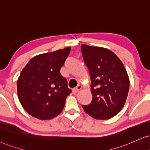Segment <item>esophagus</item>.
Returning a JSON list of instances; mask_svg holds the SVG:
<instances>
[{"mask_svg":"<svg viewBox=\"0 0 150 150\" xmlns=\"http://www.w3.org/2000/svg\"><path fill=\"white\" fill-rule=\"evenodd\" d=\"M80 89H81V85H77V86H76V87H75V88H74L73 89V93H77L79 91V90H80Z\"/></svg>","mask_w":150,"mask_h":150,"instance_id":"esophagus-1","label":"esophagus"}]
</instances>
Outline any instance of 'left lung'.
<instances>
[{"label":"left lung","mask_w":150,"mask_h":150,"mask_svg":"<svg viewBox=\"0 0 150 150\" xmlns=\"http://www.w3.org/2000/svg\"><path fill=\"white\" fill-rule=\"evenodd\" d=\"M81 52L89 69L93 95L91 102L82 108L95 119L111 118L125 104L129 89L127 72L120 59L109 49L82 44Z\"/></svg>","instance_id":"obj_1"}]
</instances>
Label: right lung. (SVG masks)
<instances>
[{
  "label": "right lung",
  "mask_w": 150,
  "mask_h": 150,
  "mask_svg": "<svg viewBox=\"0 0 150 150\" xmlns=\"http://www.w3.org/2000/svg\"><path fill=\"white\" fill-rule=\"evenodd\" d=\"M71 47L34 57L17 79L21 105L32 116L50 120L62 113L72 91L60 73Z\"/></svg>",
  "instance_id": "right-lung-1"
}]
</instances>
